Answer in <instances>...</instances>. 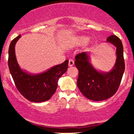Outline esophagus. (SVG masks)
<instances>
[{"mask_svg": "<svg viewBox=\"0 0 134 134\" xmlns=\"http://www.w3.org/2000/svg\"><path fill=\"white\" fill-rule=\"evenodd\" d=\"M74 65V61L73 60H69V67H72Z\"/></svg>", "mask_w": 134, "mask_h": 134, "instance_id": "34e87169", "label": "esophagus"}]
</instances>
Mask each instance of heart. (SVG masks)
Listing matches in <instances>:
<instances>
[{
  "instance_id": "1",
  "label": "heart",
  "mask_w": 134,
  "mask_h": 134,
  "mask_svg": "<svg viewBox=\"0 0 134 134\" xmlns=\"http://www.w3.org/2000/svg\"><path fill=\"white\" fill-rule=\"evenodd\" d=\"M90 41V38L86 36H77L72 38L69 42V44L70 47L73 46H80L85 44Z\"/></svg>"
}]
</instances>
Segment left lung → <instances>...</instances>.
Instances as JSON below:
<instances>
[{"mask_svg": "<svg viewBox=\"0 0 134 134\" xmlns=\"http://www.w3.org/2000/svg\"><path fill=\"white\" fill-rule=\"evenodd\" d=\"M106 42L116 47V62L110 71L103 72L95 69L90 62V53L86 52L75 57V65L79 70L77 85L84 96L93 101L105 100L113 96L125 70L124 47L120 38L111 35Z\"/></svg>", "mask_w": 134, "mask_h": 134, "instance_id": "obj_1", "label": "left lung"}]
</instances>
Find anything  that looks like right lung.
Segmentation results:
<instances>
[{
  "label": "right lung",
  "instance_id": "add662e5",
  "mask_svg": "<svg viewBox=\"0 0 134 134\" xmlns=\"http://www.w3.org/2000/svg\"><path fill=\"white\" fill-rule=\"evenodd\" d=\"M21 37L19 35L14 38L9 48L8 65L15 85L27 100L35 103L48 100L56 91L59 78L67 71L69 60L36 74L23 70L18 64L15 53V45Z\"/></svg>",
  "mask_w": 134,
  "mask_h": 134
}]
</instances>
